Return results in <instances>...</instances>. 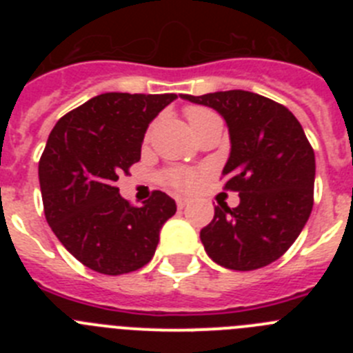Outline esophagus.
<instances>
[{"label":"esophagus","mask_w":353,"mask_h":353,"mask_svg":"<svg viewBox=\"0 0 353 353\" xmlns=\"http://www.w3.org/2000/svg\"><path fill=\"white\" fill-rule=\"evenodd\" d=\"M187 203H189V199L187 198H182V196H179V198H176V207L179 208L187 207Z\"/></svg>","instance_id":"esophagus-1"}]
</instances>
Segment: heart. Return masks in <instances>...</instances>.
Segmentation results:
<instances>
[{
    "label": "heart",
    "mask_w": 353,
    "mask_h": 353,
    "mask_svg": "<svg viewBox=\"0 0 353 353\" xmlns=\"http://www.w3.org/2000/svg\"><path fill=\"white\" fill-rule=\"evenodd\" d=\"M185 114L189 123H191L192 130H194V127H198L207 118L214 117L215 113L207 108L191 105V108L185 109ZM162 180H164L166 185L173 187L176 191H192L199 182V173L192 170H170L162 174Z\"/></svg>",
    "instance_id": "b5f03b06"
}]
</instances>
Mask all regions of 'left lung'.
Here are the masks:
<instances>
[{
	"mask_svg": "<svg viewBox=\"0 0 353 353\" xmlns=\"http://www.w3.org/2000/svg\"><path fill=\"white\" fill-rule=\"evenodd\" d=\"M214 108L230 129L232 154L223 170L224 191L239 207H215L199 233L215 263L256 270L281 258L301 235L313 208L314 152L288 108L244 90L182 95Z\"/></svg>",
	"mask_w": 353,
	"mask_h": 353,
	"instance_id": "8db88e82",
	"label": "left lung"
}]
</instances>
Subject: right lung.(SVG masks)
Masks as SVG:
<instances>
[{"mask_svg":"<svg viewBox=\"0 0 353 353\" xmlns=\"http://www.w3.org/2000/svg\"><path fill=\"white\" fill-rule=\"evenodd\" d=\"M174 93H102L61 117L39 162L43 214L72 256L108 276L152 260L174 199L154 191L143 207L118 192L117 180L141 159L148 123Z\"/></svg>","mask_w":353,"mask_h":353,"instance_id":"obj_1","label":"right lung"}]
</instances>
